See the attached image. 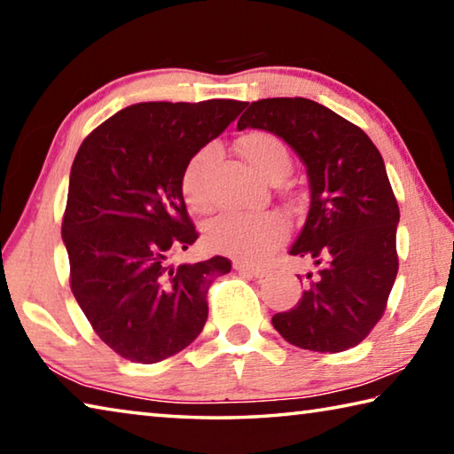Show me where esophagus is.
Segmentation results:
<instances>
[{"label":"esophagus","mask_w":454,"mask_h":454,"mask_svg":"<svg viewBox=\"0 0 454 454\" xmlns=\"http://www.w3.org/2000/svg\"><path fill=\"white\" fill-rule=\"evenodd\" d=\"M234 268H236L238 272H242V274L254 276V278H264V276L268 274V270H266L264 266H250V264H242V262H238Z\"/></svg>","instance_id":"esophagus-1"}]
</instances>
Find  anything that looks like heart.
Segmentation results:
<instances>
[{
	"label": "heart",
	"instance_id": "1",
	"mask_svg": "<svg viewBox=\"0 0 454 454\" xmlns=\"http://www.w3.org/2000/svg\"><path fill=\"white\" fill-rule=\"evenodd\" d=\"M238 152L266 180H280L290 170V152L278 136L266 129H250L238 137ZM216 152L202 148L184 166L180 190L194 212H208L214 206L212 166ZM286 222L276 212L244 214L224 212L206 224V240L246 262H260L286 238Z\"/></svg>",
	"mask_w": 454,
	"mask_h": 454
}]
</instances>
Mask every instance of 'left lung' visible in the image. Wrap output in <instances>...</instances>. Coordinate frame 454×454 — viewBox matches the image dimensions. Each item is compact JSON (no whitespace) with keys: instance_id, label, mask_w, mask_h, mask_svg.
<instances>
[{"instance_id":"1","label":"left lung","mask_w":454,"mask_h":454,"mask_svg":"<svg viewBox=\"0 0 454 454\" xmlns=\"http://www.w3.org/2000/svg\"><path fill=\"white\" fill-rule=\"evenodd\" d=\"M282 137L306 164L310 206L292 256L314 264L294 309L272 317L284 340L314 352H342L371 334L387 310L398 272L401 218L380 152L363 129L306 98L248 106L238 129Z\"/></svg>"}]
</instances>
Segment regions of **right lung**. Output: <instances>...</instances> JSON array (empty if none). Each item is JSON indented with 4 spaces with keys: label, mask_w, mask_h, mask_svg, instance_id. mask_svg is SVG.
<instances>
[{
    "label": "right lung",
    "mask_w": 454,
    "mask_h": 454,
    "mask_svg": "<svg viewBox=\"0 0 454 454\" xmlns=\"http://www.w3.org/2000/svg\"><path fill=\"white\" fill-rule=\"evenodd\" d=\"M244 107L238 99L134 104L90 132L75 153L61 220L70 288L121 358L160 363L202 333L208 290L232 262L168 264L198 240L180 176Z\"/></svg>",
    "instance_id": "obj_1"
}]
</instances>
